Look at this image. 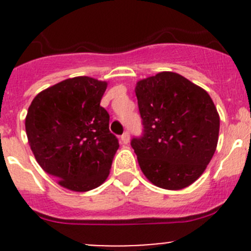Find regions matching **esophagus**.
Listing matches in <instances>:
<instances>
[{"label": "esophagus", "mask_w": 251, "mask_h": 251, "mask_svg": "<svg viewBox=\"0 0 251 251\" xmlns=\"http://www.w3.org/2000/svg\"><path fill=\"white\" fill-rule=\"evenodd\" d=\"M121 143H124V144H127L128 142H130V133L127 132V131H126V132H124V135L121 136Z\"/></svg>", "instance_id": "1"}]
</instances>
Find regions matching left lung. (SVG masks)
<instances>
[{
  "label": "left lung",
  "mask_w": 251,
  "mask_h": 251,
  "mask_svg": "<svg viewBox=\"0 0 251 251\" xmlns=\"http://www.w3.org/2000/svg\"><path fill=\"white\" fill-rule=\"evenodd\" d=\"M135 92L144 133L131 147L142 173L169 191L191 186L203 175L219 141L220 115L211 97L173 72L140 80Z\"/></svg>",
  "instance_id": "left-lung-1"
}]
</instances>
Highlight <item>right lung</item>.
I'll use <instances>...</instances> for the list:
<instances>
[{"label":"right lung","mask_w":251,"mask_h":251,"mask_svg":"<svg viewBox=\"0 0 251 251\" xmlns=\"http://www.w3.org/2000/svg\"><path fill=\"white\" fill-rule=\"evenodd\" d=\"M107 81L67 78L32 100L25 130L39 165L74 192L100 187L109 176L118 138L109 131V114L100 107Z\"/></svg>","instance_id":"1"}]
</instances>
